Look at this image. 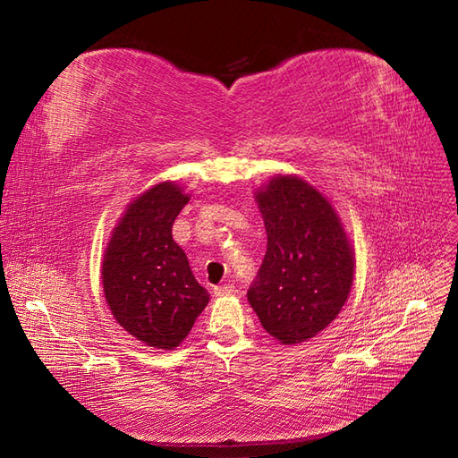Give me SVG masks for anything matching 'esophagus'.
I'll use <instances>...</instances> for the list:
<instances>
[{"label": "esophagus", "mask_w": 458, "mask_h": 458, "mask_svg": "<svg viewBox=\"0 0 458 458\" xmlns=\"http://www.w3.org/2000/svg\"><path fill=\"white\" fill-rule=\"evenodd\" d=\"M216 296H231V294H234L237 293V286L234 284H221V286H216Z\"/></svg>", "instance_id": "1"}]
</instances>
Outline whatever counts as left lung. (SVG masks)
I'll return each instance as SVG.
<instances>
[{
    "label": "left lung",
    "mask_w": 458,
    "mask_h": 458,
    "mask_svg": "<svg viewBox=\"0 0 458 458\" xmlns=\"http://www.w3.org/2000/svg\"><path fill=\"white\" fill-rule=\"evenodd\" d=\"M267 250L248 301L284 345L313 338L342 311L353 284V250L335 208L308 182L276 175L258 195Z\"/></svg>",
    "instance_id": "left-lung-1"
}]
</instances>
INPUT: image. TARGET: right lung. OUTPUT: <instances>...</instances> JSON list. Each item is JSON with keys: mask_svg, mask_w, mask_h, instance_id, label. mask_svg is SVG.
<instances>
[{"mask_svg": "<svg viewBox=\"0 0 458 458\" xmlns=\"http://www.w3.org/2000/svg\"><path fill=\"white\" fill-rule=\"evenodd\" d=\"M187 202L189 195L172 182L148 189L123 212L103 258L110 311L150 348H177L210 300L172 237Z\"/></svg>", "mask_w": 458, "mask_h": 458, "instance_id": "obj_1", "label": "right lung"}]
</instances>
